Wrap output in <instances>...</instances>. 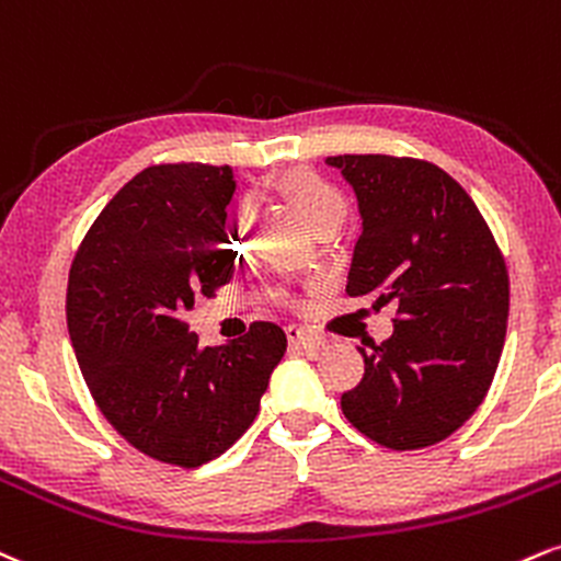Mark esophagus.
I'll return each instance as SVG.
<instances>
[{"mask_svg":"<svg viewBox=\"0 0 561 561\" xmlns=\"http://www.w3.org/2000/svg\"><path fill=\"white\" fill-rule=\"evenodd\" d=\"M286 339L291 341V344H299L305 348L325 344V339H320V335H314L312 331H305V328H299V325H288L286 328Z\"/></svg>","mask_w":561,"mask_h":561,"instance_id":"esophagus-1","label":"esophagus"}]
</instances>
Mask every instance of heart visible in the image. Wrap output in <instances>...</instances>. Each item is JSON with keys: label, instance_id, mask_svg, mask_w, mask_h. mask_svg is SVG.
<instances>
[{"label": "heart", "instance_id": "obj_1", "mask_svg": "<svg viewBox=\"0 0 561 561\" xmlns=\"http://www.w3.org/2000/svg\"><path fill=\"white\" fill-rule=\"evenodd\" d=\"M275 188L291 207L299 213L301 220L307 222L314 233L325 228H339L346 217V199L331 181L314 173V170L296 168L283 173L275 181ZM249 217L241 215L236 222V236L247 233Z\"/></svg>", "mask_w": 561, "mask_h": 561}]
</instances>
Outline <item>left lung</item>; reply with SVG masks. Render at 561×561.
Masks as SVG:
<instances>
[{"instance_id": "obj_1", "label": "left lung", "mask_w": 561, "mask_h": 561, "mask_svg": "<svg viewBox=\"0 0 561 561\" xmlns=\"http://www.w3.org/2000/svg\"><path fill=\"white\" fill-rule=\"evenodd\" d=\"M359 204L346 294L393 305V333L359 348L365 375L346 420L386 449L449 438L489 393L510 318V275L476 202L449 173L410 157H328Z\"/></svg>"}]
</instances>
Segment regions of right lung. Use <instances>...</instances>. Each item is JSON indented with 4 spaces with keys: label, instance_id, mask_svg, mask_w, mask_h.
I'll return each mask as SVG.
<instances>
[{
    "label": "right lung",
    "instance_id": "right-lung-1",
    "mask_svg": "<svg viewBox=\"0 0 561 561\" xmlns=\"http://www.w3.org/2000/svg\"><path fill=\"white\" fill-rule=\"evenodd\" d=\"M228 164H157L112 196L78 249L68 331L91 397L151 459L199 467L239 440L286 352L275 322L199 346L183 314L233 275Z\"/></svg>",
    "mask_w": 561,
    "mask_h": 561
}]
</instances>
